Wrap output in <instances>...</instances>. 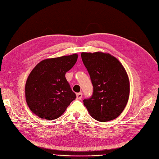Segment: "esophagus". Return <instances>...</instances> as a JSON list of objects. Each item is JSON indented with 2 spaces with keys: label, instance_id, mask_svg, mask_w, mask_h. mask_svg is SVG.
I'll return each instance as SVG.
<instances>
[{
  "label": "esophagus",
  "instance_id": "esophagus-1",
  "mask_svg": "<svg viewBox=\"0 0 159 159\" xmlns=\"http://www.w3.org/2000/svg\"><path fill=\"white\" fill-rule=\"evenodd\" d=\"M76 96H77V99H81L82 98V93H78L76 94Z\"/></svg>",
  "mask_w": 159,
  "mask_h": 159
}]
</instances>
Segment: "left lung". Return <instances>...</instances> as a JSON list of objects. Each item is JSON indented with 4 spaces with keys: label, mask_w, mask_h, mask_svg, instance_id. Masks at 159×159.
<instances>
[{
    "label": "left lung",
    "mask_w": 159,
    "mask_h": 159,
    "mask_svg": "<svg viewBox=\"0 0 159 159\" xmlns=\"http://www.w3.org/2000/svg\"><path fill=\"white\" fill-rule=\"evenodd\" d=\"M81 57L93 86V95L84 99L89 114L101 122L121 115L129 95L128 74L121 63L109 53H82Z\"/></svg>",
    "instance_id": "obj_1"
}]
</instances>
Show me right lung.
<instances>
[{
    "instance_id": "add662e5",
    "label": "right lung",
    "mask_w": 159,
    "mask_h": 159,
    "mask_svg": "<svg viewBox=\"0 0 159 159\" xmlns=\"http://www.w3.org/2000/svg\"><path fill=\"white\" fill-rule=\"evenodd\" d=\"M78 55L49 58L39 62L25 84L28 106L40 118L53 120L63 114L76 98L65 74L76 63Z\"/></svg>"
}]
</instances>
